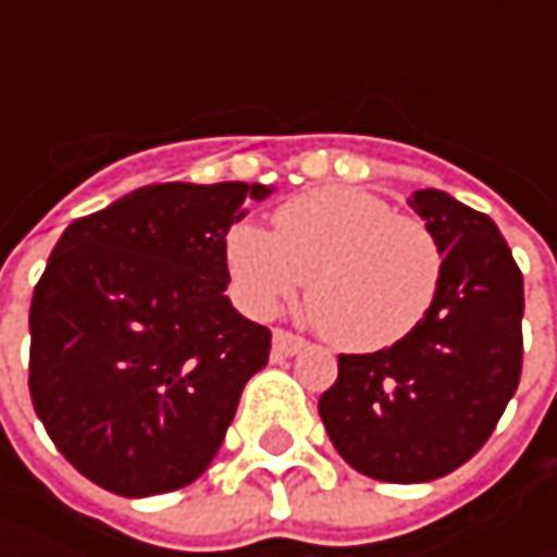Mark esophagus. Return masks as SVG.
I'll use <instances>...</instances> for the list:
<instances>
[{
  "instance_id": "obj_1",
  "label": "esophagus",
  "mask_w": 557,
  "mask_h": 557,
  "mask_svg": "<svg viewBox=\"0 0 557 557\" xmlns=\"http://www.w3.org/2000/svg\"><path fill=\"white\" fill-rule=\"evenodd\" d=\"M304 347H307V341L297 337V334L285 332V329H275V332H272V356H275V359H288V356L300 354Z\"/></svg>"
}]
</instances>
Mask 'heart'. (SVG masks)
I'll return each instance as SVG.
<instances>
[{
    "instance_id": "b5f03b06",
    "label": "heart",
    "mask_w": 557,
    "mask_h": 557,
    "mask_svg": "<svg viewBox=\"0 0 557 557\" xmlns=\"http://www.w3.org/2000/svg\"><path fill=\"white\" fill-rule=\"evenodd\" d=\"M223 247L232 294L250 315H275L310 277L315 319L334 344L359 354L416 332L446 269L431 225L350 185L290 198L275 210L272 232L235 223Z\"/></svg>"
}]
</instances>
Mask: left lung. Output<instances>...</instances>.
Listing matches in <instances>:
<instances>
[{
	"instance_id": "left-lung-1",
	"label": "left lung",
	"mask_w": 557,
	"mask_h": 557,
	"mask_svg": "<svg viewBox=\"0 0 557 557\" xmlns=\"http://www.w3.org/2000/svg\"><path fill=\"white\" fill-rule=\"evenodd\" d=\"M409 203L446 253L437 300L394 347L337 356V381L319 399L334 449L387 483L437 481L471 459L524 366V275L503 232L437 188Z\"/></svg>"
}]
</instances>
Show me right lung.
<instances>
[{"mask_svg": "<svg viewBox=\"0 0 557 557\" xmlns=\"http://www.w3.org/2000/svg\"><path fill=\"white\" fill-rule=\"evenodd\" d=\"M267 185L161 183L79 216L30 304V399L58 453L108 493L198 481L269 362L272 332L223 290L225 232Z\"/></svg>", "mask_w": 557, "mask_h": 557, "instance_id": "obj_1", "label": "right lung"}]
</instances>
